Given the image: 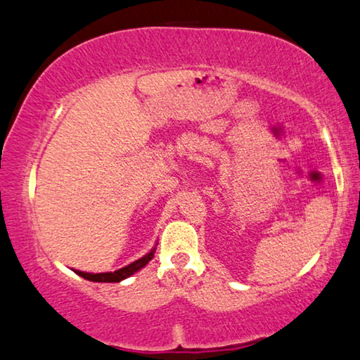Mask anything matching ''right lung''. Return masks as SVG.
Wrapping results in <instances>:
<instances>
[{
  "label": "right lung",
  "mask_w": 360,
  "mask_h": 360,
  "mask_svg": "<svg viewBox=\"0 0 360 360\" xmlns=\"http://www.w3.org/2000/svg\"><path fill=\"white\" fill-rule=\"evenodd\" d=\"M154 252H156V248H153L151 252H148L146 256H143L141 259H138V261L129 264V265H127V267L115 270V272L86 274V272H80V270H74V272L77 275H80L82 278L90 280V281H103V283H117V281L124 280V278H127V276H130V275H134L135 272H138V270L145 267V265L154 257Z\"/></svg>",
  "instance_id": "1"
}]
</instances>
